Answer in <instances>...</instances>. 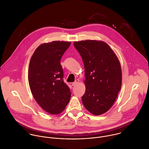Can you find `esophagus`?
Masks as SVG:
<instances>
[{
  "instance_id": "obj_1",
  "label": "esophagus",
  "mask_w": 149,
  "mask_h": 149,
  "mask_svg": "<svg viewBox=\"0 0 149 149\" xmlns=\"http://www.w3.org/2000/svg\"><path fill=\"white\" fill-rule=\"evenodd\" d=\"M79 79H76V80H75V81L72 84V85L73 86H76V85H77V84L79 83Z\"/></svg>"
}]
</instances>
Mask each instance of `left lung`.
<instances>
[{"label": "left lung", "instance_id": "1", "mask_svg": "<svg viewBox=\"0 0 149 149\" xmlns=\"http://www.w3.org/2000/svg\"><path fill=\"white\" fill-rule=\"evenodd\" d=\"M85 67L86 91L82 97L84 106L99 116L109 111L114 103L122 85L120 63L104 42L95 40L75 42Z\"/></svg>", "mask_w": 149, "mask_h": 149}]
</instances>
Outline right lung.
Instances as JSON below:
<instances>
[{
  "mask_svg": "<svg viewBox=\"0 0 149 149\" xmlns=\"http://www.w3.org/2000/svg\"><path fill=\"white\" fill-rule=\"evenodd\" d=\"M70 42L53 41L39 46L32 54L28 68V82L38 104L51 114L61 113L71 98L69 87L63 81L60 64Z\"/></svg>",
  "mask_w": 149,
  "mask_h": 149,
  "instance_id": "add662e5",
  "label": "right lung"
}]
</instances>
